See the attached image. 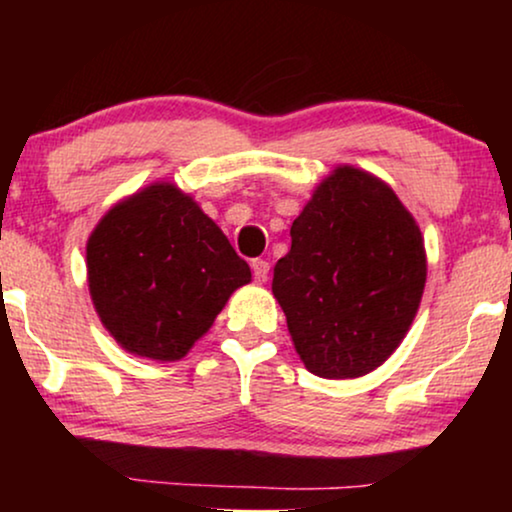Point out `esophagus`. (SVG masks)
<instances>
[{"label":"esophagus","mask_w":512,"mask_h":512,"mask_svg":"<svg viewBox=\"0 0 512 512\" xmlns=\"http://www.w3.org/2000/svg\"><path fill=\"white\" fill-rule=\"evenodd\" d=\"M251 270H254V279L258 284L268 282V272H270L268 261H263V258H256V261H251Z\"/></svg>","instance_id":"esophagus-1"}]
</instances>
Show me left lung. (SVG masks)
<instances>
[{"mask_svg":"<svg viewBox=\"0 0 512 512\" xmlns=\"http://www.w3.org/2000/svg\"><path fill=\"white\" fill-rule=\"evenodd\" d=\"M424 284L426 249L415 216L387 181L338 165L293 221L272 293L305 368L349 380L396 352Z\"/></svg>","mask_w":512,"mask_h":512,"instance_id":"8db88e82","label":"left lung"}]
</instances>
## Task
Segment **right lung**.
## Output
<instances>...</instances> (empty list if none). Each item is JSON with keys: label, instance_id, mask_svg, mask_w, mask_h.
<instances>
[{"label": "right lung", "instance_id": "add662e5", "mask_svg": "<svg viewBox=\"0 0 512 512\" xmlns=\"http://www.w3.org/2000/svg\"><path fill=\"white\" fill-rule=\"evenodd\" d=\"M97 317L128 354L179 361L251 270L193 195L153 181L118 200L86 244Z\"/></svg>", "mask_w": 512, "mask_h": 512}]
</instances>
